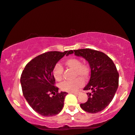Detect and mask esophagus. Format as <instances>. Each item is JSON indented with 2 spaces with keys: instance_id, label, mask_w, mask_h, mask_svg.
I'll return each mask as SVG.
<instances>
[{
  "instance_id": "1",
  "label": "esophagus",
  "mask_w": 135,
  "mask_h": 135,
  "mask_svg": "<svg viewBox=\"0 0 135 135\" xmlns=\"http://www.w3.org/2000/svg\"><path fill=\"white\" fill-rule=\"evenodd\" d=\"M72 93V94H74L75 95H76V96H77V95H78V94H79V93H77V92H72V93Z\"/></svg>"
}]
</instances>
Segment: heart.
<instances>
[{"mask_svg":"<svg viewBox=\"0 0 135 135\" xmlns=\"http://www.w3.org/2000/svg\"><path fill=\"white\" fill-rule=\"evenodd\" d=\"M65 65L73 70L75 71V75L83 79L88 76L89 69L87 65L81 64L80 60L76 58L68 59L65 62ZM53 76L57 81H60L62 79L63 68L60 64H57L52 70ZM84 82L81 78H77L73 81H66L61 83L60 88L62 90L67 92H74L81 86H83Z\"/></svg>","mask_w":135,"mask_h":135,"instance_id":"1","label":"heart"}]
</instances>
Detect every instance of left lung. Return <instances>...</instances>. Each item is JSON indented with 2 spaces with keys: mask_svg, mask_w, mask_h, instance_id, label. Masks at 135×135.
<instances>
[{
  "mask_svg": "<svg viewBox=\"0 0 135 135\" xmlns=\"http://www.w3.org/2000/svg\"><path fill=\"white\" fill-rule=\"evenodd\" d=\"M72 54L85 59L91 69L90 79L83 89L92 92L87 93L88 99L80 104L81 108L92 114L103 110L112 100L118 86L119 75L114 63L106 54L95 50H71L66 55Z\"/></svg>",
  "mask_w": 135,
  "mask_h": 135,
  "instance_id": "left-lung-1",
  "label": "left lung"
}]
</instances>
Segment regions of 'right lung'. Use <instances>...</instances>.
Returning <instances> with one entry per match:
<instances>
[{"label": "right lung", "instance_id": "right-lung-1", "mask_svg": "<svg viewBox=\"0 0 135 135\" xmlns=\"http://www.w3.org/2000/svg\"><path fill=\"white\" fill-rule=\"evenodd\" d=\"M67 52L44 53L31 60L23 70L20 78L23 96L32 109L41 115H55L62 110L65 97L68 93L58 92L59 88L54 86L52 70Z\"/></svg>", "mask_w": 135, "mask_h": 135}]
</instances>
